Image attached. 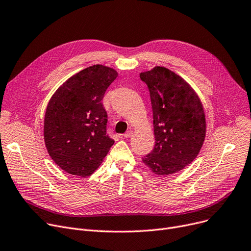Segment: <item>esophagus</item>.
<instances>
[{
	"mask_svg": "<svg viewBox=\"0 0 251 251\" xmlns=\"http://www.w3.org/2000/svg\"><path fill=\"white\" fill-rule=\"evenodd\" d=\"M132 134H133V131L132 130H128L127 131V132L123 135L125 138H129L130 136H132Z\"/></svg>",
	"mask_w": 251,
	"mask_h": 251,
	"instance_id": "esophagus-1",
	"label": "esophagus"
}]
</instances>
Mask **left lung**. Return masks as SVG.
Here are the masks:
<instances>
[{"label":"left lung","instance_id":"8db88e82","mask_svg":"<svg viewBox=\"0 0 251 251\" xmlns=\"http://www.w3.org/2000/svg\"><path fill=\"white\" fill-rule=\"evenodd\" d=\"M151 100L154 148L142 157L151 172L167 176L191 164L205 138L201 99L182 77L161 66L141 72Z\"/></svg>","mask_w":251,"mask_h":251}]
</instances>
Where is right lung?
<instances>
[{
  "instance_id": "1",
  "label": "right lung",
  "mask_w": 251,
  "mask_h": 251,
  "mask_svg": "<svg viewBox=\"0 0 251 251\" xmlns=\"http://www.w3.org/2000/svg\"><path fill=\"white\" fill-rule=\"evenodd\" d=\"M117 76L107 66H90L71 76L50 98L45 115V143L52 161L65 172L91 175L114 144L107 134L108 115L101 100Z\"/></svg>"
}]
</instances>
